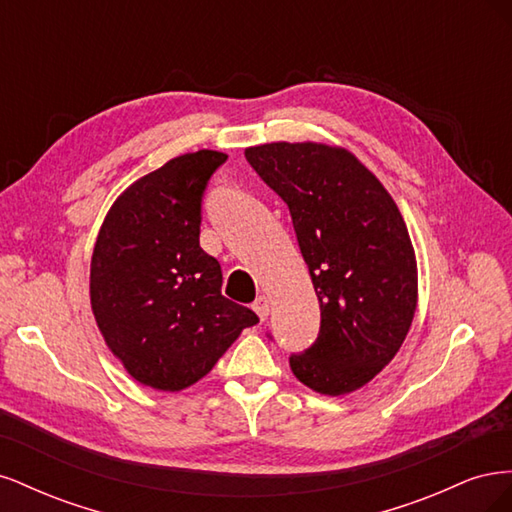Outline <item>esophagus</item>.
I'll use <instances>...</instances> for the list:
<instances>
[{"label":"esophagus","instance_id":"obj_1","mask_svg":"<svg viewBox=\"0 0 512 512\" xmlns=\"http://www.w3.org/2000/svg\"><path fill=\"white\" fill-rule=\"evenodd\" d=\"M252 309H254V312L258 314V318H260V320H265V318L269 316V299L265 297V294H260V297L254 301Z\"/></svg>","mask_w":512,"mask_h":512}]
</instances>
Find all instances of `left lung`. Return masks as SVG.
Listing matches in <instances>:
<instances>
[{
	"label": "left lung",
	"mask_w": 512,
	"mask_h": 512,
	"mask_svg": "<svg viewBox=\"0 0 512 512\" xmlns=\"http://www.w3.org/2000/svg\"><path fill=\"white\" fill-rule=\"evenodd\" d=\"M280 196L320 303L316 342L290 369L322 395L361 389L393 361L416 309V260L404 218L350 151L320 143L245 149Z\"/></svg>",
	"instance_id": "8db88e82"
}]
</instances>
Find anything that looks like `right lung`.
<instances>
[{
	"label": "right lung",
	"mask_w": 512,
	"mask_h": 512,
	"mask_svg": "<svg viewBox=\"0 0 512 512\" xmlns=\"http://www.w3.org/2000/svg\"><path fill=\"white\" fill-rule=\"evenodd\" d=\"M226 153L200 149L132 183L91 256V309L128 374L158 391L205 378L258 316L222 297L220 262L200 247L203 196Z\"/></svg>",
	"instance_id": "obj_1"
}]
</instances>
